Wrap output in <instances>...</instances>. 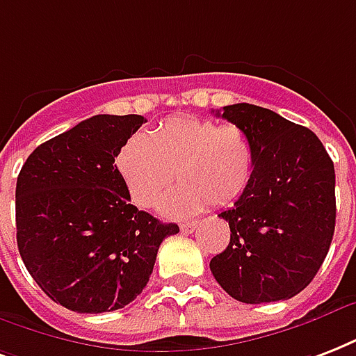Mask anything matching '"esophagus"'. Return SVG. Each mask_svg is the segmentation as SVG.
Returning a JSON list of instances; mask_svg holds the SVG:
<instances>
[{"label": "esophagus", "mask_w": 356, "mask_h": 356, "mask_svg": "<svg viewBox=\"0 0 356 356\" xmlns=\"http://www.w3.org/2000/svg\"><path fill=\"white\" fill-rule=\"evenodd\" d=\"M196 227H197V222H183V224H181V232L192 233Z\"/></svg>", "instance_id": "obj_1"}]
</instances>
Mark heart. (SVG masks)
<instances>
[{"instance_id":"heart-1","label":"heart","mask_w":356,"mask_h":356,"mask_svg":"<svg viewBox=\"0 0 356 356\" xmlns=\"http://www.w3.org/2000/svg\"><path fill=\"white\" fill-rule=\"evenodd\" d=\"M115 168L130 200L138 207H154L166 216H188L213 205L226 207L241 197L254 172V147L235 124L200 118H170L151 130L134 134L121 145Z\"/></svg>"}]
</instances>
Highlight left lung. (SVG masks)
Masks as SVG:
<instances>
[{
	"label": "left lung",
	"mask_w": 356,
	"mask_h": 356,
	"mask_svg": "<svg viewBox=\"0 0 356 356\" xmlns=\"http://www.w3.org/2000/svg\"><path fill=\"white\" fill-rule=\"evenodd\" d=\"M216 115L244 130L254 172L232 209L227 248L209 263L222 289L246 305L305 289L325 261L336 226L334 164L310 129L261 106H224Z\"/></svg>",
	"instance_id": "1"
}]
</instances>
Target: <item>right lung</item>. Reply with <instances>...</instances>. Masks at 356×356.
Segmentation results:
<instances>
[{
  "mask_svg": "<svg viewBox=\"0 0 356 356\" xmlns=\"http://www.w3.org/2000/svg\"><path fill=\"white\" fill-rule=\"evenodd\" d=\"M142 115H93L40 143L16 181V243L39 287L80 314L132 302L179 232L130 203L115 156Z\"/></svg>",
  "mask_w": 356,
  "mask_h": 356,
  "instance_id": "obj_1",
  "label": "right lung"
}]
</instances>
